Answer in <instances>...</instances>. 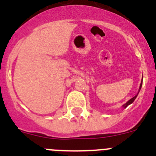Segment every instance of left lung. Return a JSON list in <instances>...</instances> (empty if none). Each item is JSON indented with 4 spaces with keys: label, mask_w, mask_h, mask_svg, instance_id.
<instances>
[{
    "label": "left lung",
    "mask_w": 156,
    "mask_h": 156,
    "mask_svg": "<svg viewBox=\"0 0 156 156\" xmlns=\"http://www.w3.org/2000/svg\"><path fill=\"white\" fill-rule=\"evenodd\" d=\"M142 80H143V77H142ZM141 86H142V80H141V83H140V87H139V91H140V88H141ZM138 93H139V92H138ZM138 93H137V94L135 95L134 97L132 98L131 99H129V100L126 103V104H124V105H122V107H123V108H126V107H127V106L129 105L132 104V103L133 102V101H134L135 99H136V98H137V94H138Z\"/></svg>",
    "instance_id": "obj_1"
}]
</instances>
